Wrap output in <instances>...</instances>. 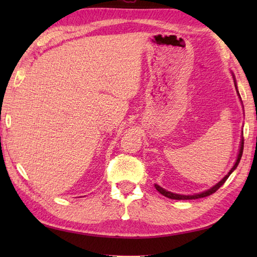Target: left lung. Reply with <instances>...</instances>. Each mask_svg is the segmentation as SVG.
I'll return each mask as SVG.
<instances>
[{
    "instance_id": "obj_1",
    "label": "left lung",
    "mask_w": 257,
    "mask_h": 257,
    "mask_svg": "<svg viewBox=\"0 0 257 257\" xmlns=\"http://www.w3.org/2000/svg\"><path fill=\"white\" fill-rule=\"evenodd\" d=\"M232 76H233V80H234V85H235V89H236V92H237V96L239 98V101H241L242 106H243V102H242V99H241V96H239V92L237 90V84H236V79H235V76H234V74L232 73ZM243 148H244V139H243V135H242V138H241V144H239V149H238V155H237V158H236V161L235 163H234V166L232 167V169L230 171H228V173L226 174V176L223 178L221 181L217 182L216 184L213 185L212 188L207 189L205 191H203V192H200V193H194V194H179V193H173V192H170V191H168L166 189L161 188L160 185L158 184H155V188L157 189V191L159 193H161L162 195L167 196V198L169 199H172V200H195V199H200V198H204V196H207V195H211L212 193L216 192V190H219V188L221 187V185L224 184V182L227 180V178L231 176V173L235 170L236 167L238 166L239 163V160H241L242 158V154H243Z\"/></svg>"
}]
</instances>
